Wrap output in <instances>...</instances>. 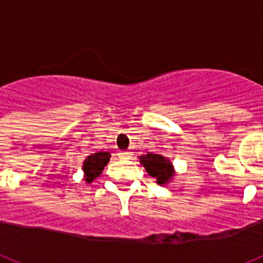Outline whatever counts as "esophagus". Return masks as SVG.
Listing matches in <instances>:
<instances>
[{"label":"esophagus","instance_id":"1","mask_svg":"<svg viewBox=\"0 0 263 263\" xmlns=\"http://www.w3.org/2000/svg\"><path fill=\"white\" fill-rule=\"evenodd\" d=\"M119 156H120L121 159H129L132 156V154L129 151H121L119 152Z\"/></svg>","mask_w":263,"mask_h":263}]
</instances>
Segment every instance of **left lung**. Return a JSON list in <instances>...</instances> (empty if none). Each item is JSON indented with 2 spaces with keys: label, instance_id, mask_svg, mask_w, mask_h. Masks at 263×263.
Returning <instances> with one entry per match:
<instances>
[{
  "label": "left lung",
  "instance_id": "obj_1",
  "mask_svg": "<svg viewBox=\"0 0 263 263\" xmlns=\"http://www.w3.org/2000/svg\"><path fill=\"white\" fill-rule=\"evenodd\" d=\"M140 163L144 165L145 171L149 176L155 178L158 184H167L173 179L174 167L170 159L163 156L162 154H151L148 152L147 155L140 156Z\"/></svg>",
  "mask_w": 263,
  "mask_h": 263
}]
</instances>
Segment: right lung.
<instances>
[{
    "label": "right lung",
    "mask_w": 263,
    "mask_h": 263,
    "mask_svg": "<svg viewBox=\"0 0 263 263\" xmlns=\"http://www.w3.org/2000/svg\"><path fill=\"white\" fill-rule=\"evenodd\" d=\"M111 154L109 152H96L88 156L83 163V171L85 182L90 183L93 179H96L104 170L105 165L109 162Z\"/></svg>",
    "instance_id": "add662e5"
}]
</instances>
